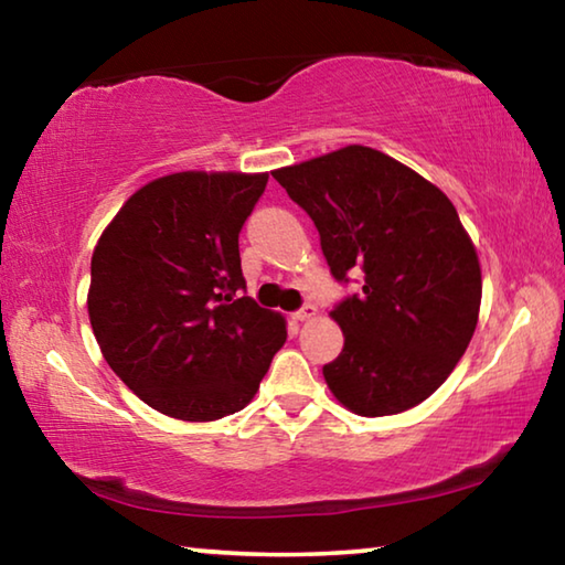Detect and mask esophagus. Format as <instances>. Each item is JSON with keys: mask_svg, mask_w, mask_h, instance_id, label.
I'll use <instances>...</instances> for the list:
<instances>
[{"mask_svg": "<svg viewBox=\"0 0 565 565\" xmlns=\"http://www.w3.org/2000/svg\"><path fill=\"white\" fill-rule=\"evenodd\" d=\"M311 313H313V306L306 303V306H301L299 311H294V313H291V319H294V321H306V319L311 317Z\"/></svg>", "mask_w": 565, "mask_h": 565, "instance_id": "1", "label": "esophagus"}]
</instances>
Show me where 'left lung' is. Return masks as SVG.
<instances>
[{
    "label": "left lung",
    "mask_w": 565,
    "mask_h": 565,
    "mask_svg": "<svg viewBox=\"0 0 565 565\" xmlns=\"http://www.w3.org/2000/svg\"><path fill=\"white\" fill-rule=\"evenodd\" d=\"M271 174L319 228L333 279H363L331 311L343 331L323 366L331 394L371 418L426 401L463 356L481 306V266L456 206L359 145Z\"/></svg>",
    "instance_id": "left-lung-1"
}]
</instances>
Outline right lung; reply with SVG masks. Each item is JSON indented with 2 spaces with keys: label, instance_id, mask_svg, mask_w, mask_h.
<instances>
[{
  "label": "right lung",
  "instance_id": "add662e5",
  "mask_svg": "<svg viewBox=\"0 0 565 565\" xmlns=\"http://www.w3.org/2000/svg\"><path fill=\"white\" fill-rule=\"evenodd\" d=\"M269 174L179 171L127 199L92 254L89 321L145 404L216 420L254 398L286 321L248 299L238 232Z\"/></svg>",
  "mask_w": 565,
  "mask_h": 565
}]
</instances>
